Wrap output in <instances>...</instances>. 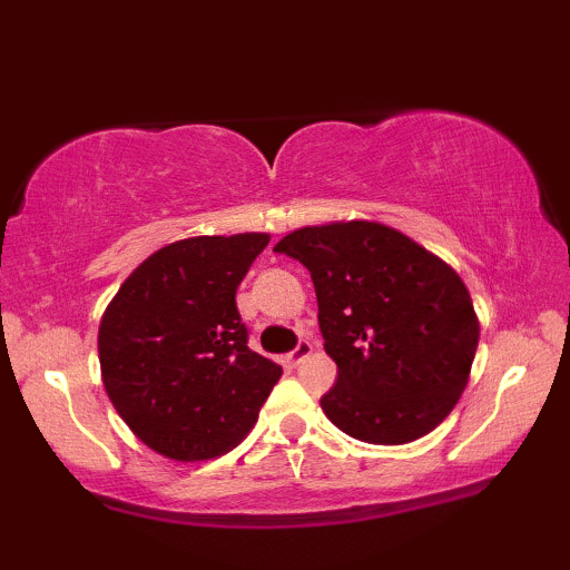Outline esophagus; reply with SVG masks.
<instances>
[{"label": "esophagus", "instance_id": "34e87169", "mask_svg": "<svg viewBox=\"0 0 570 570\" xmlns=\"http://www.w3.org/2000/svg\"><path fill=\"white\" fill-rule=\"evenodd\" d=\"M311 353H314V345H311L308 340H301V342H298V347H295L293 353H287V363H291V365H298V363L306 361V357H308Z\"/></svg>", "mask_w": 570, "mask_h": 570}]
</instances>
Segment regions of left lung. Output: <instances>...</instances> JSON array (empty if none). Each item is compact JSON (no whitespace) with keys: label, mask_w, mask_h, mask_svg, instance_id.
<instances>
[{"label":"left lung","mask_w":570,"mask_h":570,"mask_svg":"<svg viewBox=\"0 0 570 570\" xmlns=\"http://www.w3.org/2000/svg\"><path fill=\"white\" fill-rule=\"evenodd\" d=\"M275 252L311 272L337 384L322 396L342 433L379 446L423 439L456 407L480 342L464 279L396 228L306 225Z\"/></svg>","instance_id":"left-lung-1"}]
</instances>
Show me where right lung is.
Instances as JSON below:
<instances>
[{
  "label": "right lung",
  "mask_w": 570,
  "mask_h": 570,
  "mask_svg": "<svg viewBox=\"0 0 570 570\" xmlns=\"http://www.w3.org/2000/svg\"><path fill=\"white\" fill-rule=\"evenodd\" d=\"M269 233L191 236L147 256L98 326L100 379L129 431L174 462L228 454L283 368L246 345L236 291Z\"/></svg>",
  "instance_id": "obj_1"
}]
</instances>
